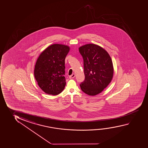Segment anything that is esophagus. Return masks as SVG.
I'll use <instances>...</instances> for the list:
<instances>
[{"label": "esophagus", "instance_id": "obj_1", "mask_svg": "<svg viewBox=\"0 0 148 148\" xmlns=\"http://www.w3.org/2000/svg\"><path fill=\"white\" fill-rule=\"evenodd\" d=\"M75 77V74H74V73H73V74H72V75H71L70 76H69V79H73V78H74Z\"/></svg>", "mask_w": 148, "mask_h": 148}]
</instances>
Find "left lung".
<instances>
[{
    "label": "left lung",
    "instance_id": "left-lung-1",
    "mask_svg": "<svg viewBox=\"0 0 148 148\" xmlns=\"http://www.w3.org/2000/svg\"><path fill=\"white\" fill-rule=\"evenodd\" d=\"M84 60L85 80L80 84L86 94L95 96L106 88L112 80L113 66L108 52L99 46L89 44L79 48Z\"/></svg>",
    "mask_w": 148,
    "mask_h": 148
}]
</instances>
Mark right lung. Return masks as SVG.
Here are the masks:
<instances>
[{"label": "right lung", "instance_id": "add662e5", "mask_svg": "<svg viewBox=\"0 0 148 148\" xmlns=\"http://www.w3.org/2000/svg\"><path fill=\"white\" fill-rule=\"evenodd\" d=\"M69 51L67 46L53 44L42 52L36 61L34 76L40 88L48 94L58 95L65 87V58Z\"/></svg>", "mask_w": 148, "mask_h": 148}]
</instances>
